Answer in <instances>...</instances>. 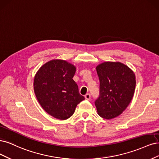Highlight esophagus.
Wrapping results in <instances>:
<instances>
[{"mask_svg":"<svg viewBox=\"0 0 159 159\" xmlns=\"http://www.w3.org/2000/svg\"><path fill=\"white\" fill-rule=\"evenodd\" d=\"M84 97H85V99L88 100H90L91 96H90V94H86L84 96Z\"/></svg>","mask_w":159,"mask_h":159,"instance_id":"obj_1","label":"esophagus"}]
</instances>
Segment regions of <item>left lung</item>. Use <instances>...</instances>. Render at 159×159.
Returning a JSON list of instances; mask_svg holds the SVG:
<instances>
[{"instance_id":"left-lung-1","label":"left lung","mask_w":159,"mask_h":159,"mask_svg":"<svg viewBox=\"0 0 159 159\" xmlns=\"http://www.w3.org/2000/svg\"><path fill=\"white\" fill-rule=\"evenodd\" d=\"M100 95L95 101L98 114L111 120L120 116L129 104L135 89V75L120 62H104L96 66Z\"/></svg>"}]
</instances>
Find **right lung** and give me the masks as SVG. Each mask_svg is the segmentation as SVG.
<instances>
[{"label": "right lung", "mask_w": 159, "mask_h": 159, "mask_svg": "<svg viewBox=\"0 0 159 159\" xmlns=\"http://www.w3.org/2000/svg\"><path fill=\"white\" fill-rule=\"evenodd\" d=\"M75 66L67 61L53 59L42 65L34 77V90L43 109L61 120L69 118L78 104L84 100L73 79Z\"/></svg>", "instance_id": "add662e5"}]
</instances>
